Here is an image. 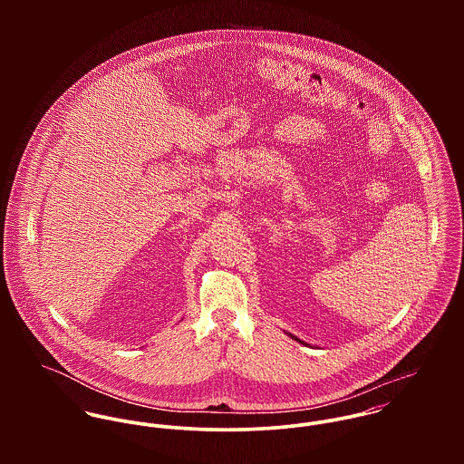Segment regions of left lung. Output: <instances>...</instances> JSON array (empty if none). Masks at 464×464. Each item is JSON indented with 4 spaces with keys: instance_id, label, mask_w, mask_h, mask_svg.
Segmentation results:
<instances>
[{
    "instance_id": "8db88e82",
    "label": "left lung",
    "mask_w": 464,
    "mask_h": 464,
    "mask_svg": "<svg viewBox=\"0 0 464 464\" xmlns=\"http://www.w3.org/2000/svg\"><path fill=\"white\" fill-rule=\"evenodd\" d=\"M295 339H296V341H300V339H298V337H295ZM300 343H304V341H300Z\"/></svg>"
}]
</instances>
